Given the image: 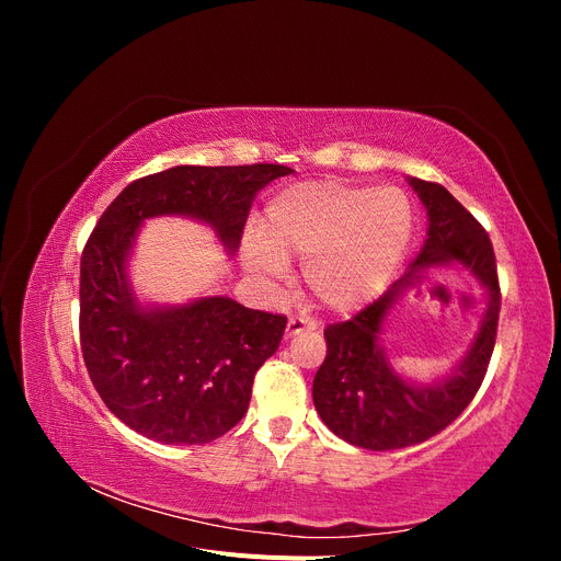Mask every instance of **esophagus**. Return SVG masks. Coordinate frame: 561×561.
<instances>
[{"label": "esophagus", "instance_id": "obj_1", "mask_svg": "<svg viewBox=\"0 0 561 561\" xmlns=\"http://www.w3.org/2000/svg\"><path fill=\"white\" fill-rule=\"evenodd\" d=\"M311 328H313V325H311V322H309L307 318H290V320H287L285 336L293 339V336H297V334H301V332H309Z\"/></svg>", "mask_w": 561, "mask_h": 561}]
</instances>
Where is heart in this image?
Returning a JSON list of instances; mask_svg holds the SVG:
<instances>
[{
  "label": "heart",
  "mask_w": 561,
  "mask_h": 561,
  "mask_svg": "<svg viewBox=\"0 0 561 561\" xmlns=\"http://www.w3.org/2000/svg\"><path fill=\"white\" fill-rule=\"evenodd\" d=\"M412 203L396 186L365 190L342 180L285 186L262 215L260 241L243 245V264L278 278L304 260L301 276L322 309L351 313L377 297L412 239Z\"/></svg>",
  "instance_id": "1"
}]
</instances>
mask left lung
<instances>
[{
	"instance_id": "8db88e82",
	"label": "left lung",
	"mask_w": 561,
	"mask_h": 561,
	"mask_svg": "<svg viewBox=\"0 0 561 561\" xmlns=\"http://www.w3.org/2000/svg\"><path fill=\"white\" fill-rule=\"evenodd\" d=\"M428 215V233L400 280L346 322L325 330L328 355L313 379L322 423L348 445L388 451L426 443L445 431L478 393L496 344L501 287L489 233L443 184L407 178ZM458 263L488 290V304L465 358L443 380L416 385L387 363L380 330L387 311L428 270Z\"/></svg>"
}]
</instances>
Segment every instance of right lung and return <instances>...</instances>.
<instances>
[{
	"label": "right lung",
	"mask_w": 561,
	"mask_h": 561,
	"mask_svg": "<svg viewBox=\"0 0 561 561\" xmlns=\"http://www.w3.org/2000/svg\"><path fill=\"white\" fill-rule=\"evenodd\" d=\"M290 173L278 163L175 165L130 182L98 219L81 254V353L100 398L135 433L163 445L222 437L248 412L254 375L287 322L219 295L140 304L128 280L138 229L151 217H192L233 254L254 196Z\"/></svg>",
	"instance_id": "add662e5"
}]
</instances>
